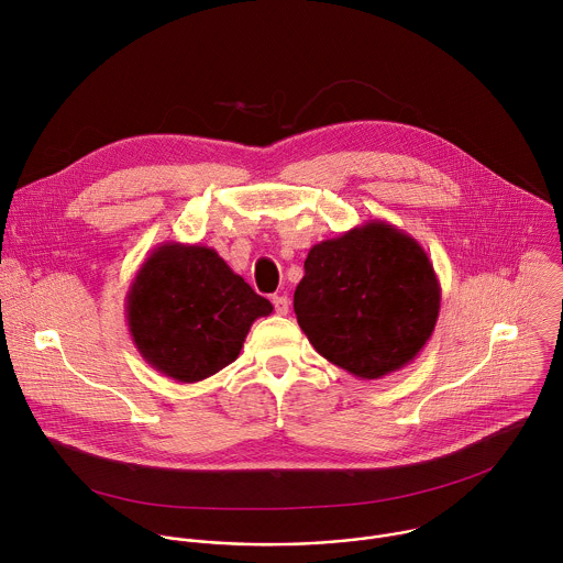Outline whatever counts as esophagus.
Returning a JSON list of instances; mask_svg holds the SVG:
<instances>
[{
  "label": "esophagus",
  "instance_id": "1",
  "mask_svg": "<svg viewBox=\"0 0 563 563\" xmlns=\"http://www.w3.org/2000/svg\"><path fill=\"white\" fill-rule=\"evenodd\" d=\"M272 302H274V309H276V313L285 316V313L289 311V298H287L285 294H280V296H274V298H272Z\"/></svg>",
  "mask_w": 563,
  "mask_h": 563
}]
</instances>
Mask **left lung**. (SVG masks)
Returning <instances> with one entry per match:
<instances>
[{
    "label": "left lung",
    "instance_id": "obj_1",
    "mask_svg": "<svg viewBox=\"0 0 563 563\" xmlns=\"http://www.w3.org/2000/svg\"><path fill=\"white\" fill-rule=\"evenodd\" d=\"M439 309L441 285L426 250L385 220L313 245L294 291L298 325L313 350L361 380L412 363Z\"/></svg>",
    "mask_w": 563,
    "mask_h": 563
}]
</instances>
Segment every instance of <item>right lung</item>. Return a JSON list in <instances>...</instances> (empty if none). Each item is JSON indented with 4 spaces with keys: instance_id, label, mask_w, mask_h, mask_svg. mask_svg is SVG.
<instances>
[{
    "instance_id": "add662e5",
    "label": "right lung",
    "mask_w": 563,
    "mask_h": 563,
    "mask_svg": "<svg viewBox=\"0 0 563 563\" xmlns=\"http://www.w3.org/2000/svg\"><path fill=\"white\" fill-rule=\"evenodd\" d=\"M274 311L216 250L163 243L126 291V323L142 358L178 383L233 363L261 316Z\"/></svg>"
}]
</instances>
